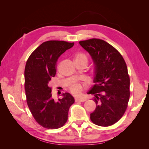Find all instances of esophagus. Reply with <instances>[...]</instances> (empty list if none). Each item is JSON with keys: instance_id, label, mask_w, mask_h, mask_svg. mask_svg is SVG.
Listing matches in <instances>:
<instances>
[{"instance_id": "1", "label": "esophagus", "mask_w": 149, "mask_h": 149, "mask_svg": "<svg viewBox=\"0 0 149 149\" xmlns=\"http://www.w3.org/2000/svg\"><path fill=\"white\" fill-rule=\"evenodd\" d=\"M86 99L84 97H81V98H75V102H84Z\"/></svg>"}]
</instances>
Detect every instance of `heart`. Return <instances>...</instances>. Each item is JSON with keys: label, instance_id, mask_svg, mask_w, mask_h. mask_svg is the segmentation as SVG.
Masks as SVG:
<instances>
[{"label": "heart", "instance_id": "b5f03b06", "mask_svg": "<svg viewBox=\"0 0 149 149\" xmlns=\"http://www.w3.org/2000/svg\"><path fill=\"white\" fill-rule=\"evenodd\" d=\"M75 62H81L86 66L88 65V58L83 53H77L74 56ZM87 86V84L86 83H81L78 81H74L69 86V89L70 92L75 96L80 95L83 92L84 88Z\"/></svg>", "mask_w": 149, "mask_h": 149}]
</instances>
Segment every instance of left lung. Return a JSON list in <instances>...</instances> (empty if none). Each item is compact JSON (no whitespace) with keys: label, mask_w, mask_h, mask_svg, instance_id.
Wrapping results in <instances>:
<instances>
[{"label":"left lung","mask_w":149,"mask_h":149,"mask_svg":"<svg viewBox=\"0 0 149 149\" xmlns=\"http://www.w3.org/2000/svg\"><path fill=\"white\" fill-rule=\"evenodd\" d=\"M95 65V84L88 94H94L95 110L93 123L102 127L114 124L127 109L130 97V78L121 54L109 43L98 38L80 41Z\"/></svg>","instance_id":"1"}]
</instances>
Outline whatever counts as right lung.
I'll use <instances>...</instances> for the list:
<instances>
[{"label": "right lung", "instance_id": "obj_1", "mask_svg": "<svg viewBox=\"0 0 149 149\" xmlns=\"http://www.w3.org/2000/svg\"><path fill=\"white\" fill-rule=\"evenodd\" d=\"M74 43L49 40L42 43L31 53L25 68L26 102L35 120L42 127L55 129L66 123L70 106L74 102L68 93L57 101L52 98L49 82L56 74L58 58Z\"/></svg>", "mask_w": 149, "mask_h": 149}]
</instances>
